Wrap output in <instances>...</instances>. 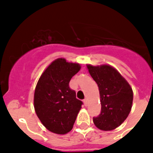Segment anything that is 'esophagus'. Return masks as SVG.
I'll return each mask as SVG.
<instances>
[{
	"label": "esophagus",
	"mask_w": 153,
	"mask_h": 153,
	"mask_svg": "<svg viewBox=\"0 0 153 153\" xmlns=\"http://www.w3.org/2000/svg\"><path fill=\"white\" fill-rule=\"evenodd\" d=\"M83 103H84V105H87V104H88V100H87V99H86V98H85V99H84L83 100Z\"/></svg>",
	"instance_id": "1"
}]
</instances>
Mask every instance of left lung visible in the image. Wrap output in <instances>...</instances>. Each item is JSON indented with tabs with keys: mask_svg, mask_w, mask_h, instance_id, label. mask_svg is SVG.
Masks as SVG:
<instances>
[{
	"mask_svg": "<svg viewBox=\"0 0 153 153\" xmlns=\"http://www.w3.org/2000/svg\"><path fill=\"white\" fill-rule=\"evenodd\" d=\"M89 73L98 84L102 105L101 113L93 117L97 128L110 131L121 126L130 113L133 90L121 74L109 65H87Z\"/></svg>",
	"mask_w": 153,
	"mask_h": 153,
	"instance_id": "left-lung-1",
	"label": "left lung"
}]
</instances>
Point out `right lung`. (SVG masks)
Masks as SVG:
<instances>
[{"instance_id":"right-lung-1","label":"right lung","mask_w":153,"mask_h":153,"mask_svg":"<svg viewBox=\"0 0 153 153\" xmlns=\"http://www.w3.org/2000/svg\"><path fill=\"white\" fill-rule=\"evenodd\" d=\"M79 63L68 62L62 58L53 61L37 82L34 94V108L42 124L54 133L66 134L71 130L82 102L76 98L69 86Z\"/></svg>"}]
</instances>
